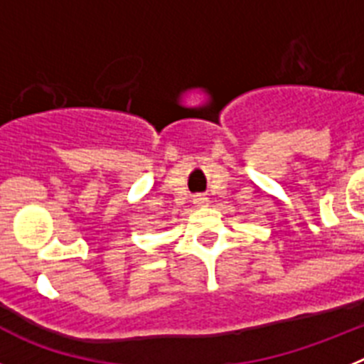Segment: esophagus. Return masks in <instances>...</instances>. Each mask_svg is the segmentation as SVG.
<instances>
[{
  "label": "esophagus",
  "mask_w": 364,
  "mask_h": 364,
  "mask_svg": "<svg viewBox=\"0 0 364 364\" xmlns=\"http://www.w3.org/2000/svg\"><path fill=\"white\" fill-rule=\"evenodd\" d=\"M193 202H195L197 205H205V204H208V198H205V197H195V200H193Z\"/></svg>",
  "instance_id": "obj_1"
}]
</instances>
